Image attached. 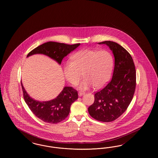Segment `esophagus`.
Listing matches in <instances>:
<instances>
[{"label": "esophagus", "instance_id": "obj_1", "mask_svg": "<svg viewBox=\"0 0 158 158\" xmlns=\"http://www.w3.org/2000/svg\"><path fill=\"white\" fill-rule=\"evenodd\" d=\"M84 94H85V93H84V92H79L78 93L79 97H82Z\"/></svg>", "mask_w": 158, "mask_h": 158}]
</instances>
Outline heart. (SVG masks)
<instances>
[{
	"mask_svg": "<svg viewBox=\"0 0 158 158\" xmlns=\"http://www.w3.org/2000/svg\"><path fill=\"white\" fill-rule=\"evenodd\" d=\"M63 68L66 79L73 85H77L79 90H86L94 86L95 89L104 87L109 82L114 67L112 55L107 51L83 49L72 56Z\"/></svg>",
	"mask_w": 158,
	"mask_h": 158,
	"instance_id": "obj_1",
	"label": "heart"
}]
</instances>
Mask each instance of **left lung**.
I'll use <instances>...</instances> for the list:
<instances>
[{
    "label": "left lung",
    "mask_w": 158,
    "mask_h": 158,
    "mask_svg": "<svg viewBox=\"0 0 158 158\" xmlns=\"http://www.w3.org/2000/svg\"><path fill=\"white\" fill-rule=\"evenodd\" d=\"M98 44L108 45L112 51L114 69L111 81L95 94L88 112L97 120L111 122L125 112L133 99L136 84L135 66L130 53L120 44L110 41Z\"/></svg>",
    "instance_id": "8db88e82"
}]
</instances>
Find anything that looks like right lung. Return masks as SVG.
<instances>
[{
	"instance_id": "add662e5",
	"label": "right lung",
	"mask_w": 158,
	"mask_h": 158,
	"mask_svg": "<svg viewBox=\"0 0 158 158\" xmlns=\"http://www.w3.org/2000/svg\"><path fill=\"white\" fill-rule=\"evenodd\" d=\"M81 44L69 45L49 41L39 45L28 54L27 57L36 54L45 55L59 64L68 54L73 52ZM23 98L33 114L45 123L56 124L64 120L69 115L70 106L78 98L77 90L70 86H65L54 99L48 101H39L30 97L21 82Z\"/></svg>"
}]
</instances>
